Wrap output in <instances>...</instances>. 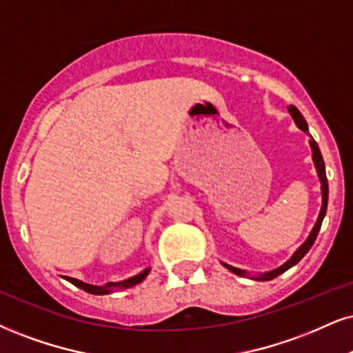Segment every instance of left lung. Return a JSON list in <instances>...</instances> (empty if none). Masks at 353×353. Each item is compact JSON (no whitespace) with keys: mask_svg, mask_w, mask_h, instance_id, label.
<instances>
[{"mask_svg":"<svg viewBox=\"0 0 353 353\" xmlns=\"http://www.w3.org/2000/svg\"><path fill=\"white\" fill-rule=\"evenodd\" d=\"M288 111L291 117L294 119V123L299 129L303 130V132H306L307 136H310V129H307V123L306 119H304L301 112H299L296 108L294 106H288ZM310 145H311V150H312V162H314V167H316V172H317V176H319V181H321V193H323V206H321V211H319V216H317V221L314 224V228L310 232V236H307L306 241H304L301 245L298 247L296 252H294L293 255L290 256L288 260H286L285 263L280 265V267L272 270V272H265V273H256V275L252 276L249 272H245V270H241V268H236L232 267V265H228L224 262H221L224 265L225 268L230 270L232 273H236V275H243V276H249L252 280H260V281H268V280H273V278L281 275L283 272H286V270L293 267V265H296L299 260L303 259L304 255L310 252V249L312 247V243H314L317 234H319V229H321V224H323V219L325 216V211H327V198H329V185H327V176H325V165H324V160H323V155H321V150H319V145H317L314 139L310 136Z\"/></svg>","mask_w":353,"mask_h":353,"instance_id":"left-lung-1","label":"left lung"}]
</instances>
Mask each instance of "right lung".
<instances>
[{
	"mask_svg": "<svg viewBox=\"0 0 353 353\" xmlns=\"http://www.w3.org/2000/svg\"><path fill=\"white\" fill-rule=\"evenodd\" d=\"M150 273V267L142 270L141 273H137L136 276H130L128 280H123V281H111V283H106V285L103 286H97V285H90V283H85V281H80L77 280V278H72V276H65V280L70 281L72 285H75L77 288H81L86 293H91V294H110L112 293L114 290H125V288H130V286H136L139 283L145 280V276Z\"/></svg>",
	"mask_w": 353,
	"mask_h": 353,
	"instance_id": "add662e5",
	"label": "right lung"
}]
</instances>
